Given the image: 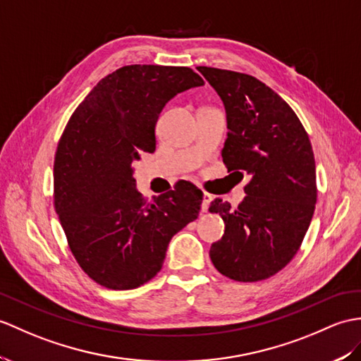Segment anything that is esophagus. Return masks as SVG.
<instances>
[{"label": "esophagus", "instance_id": "esophagus-1", "mask_svg": "<svg viewBox=\"0 0 361 361\" xmlns=\"http://www.w3.org/2000/svg\"><path fill=\"white\" fill-rule=\"evenodd\" d=\"M211 201H212V195L207 194V192H203V203H201V211L207 212L209 206H211Z\"/></svg>", "mask_w": 361, "mask_h": 361}]
</instances>
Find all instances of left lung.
I'll return each mask as SVG.
<instances>
[{
	"instance_id": "1",
	"label": "left lung",
	"mask_w": 361,
	"mask_h": 361,
	"mask_svg": "<svg viewBox=\"0 0 361 361\" xmlns=\"http://www.w3.org/2000/svg\"><path fill=\"white\" fill-rule=\"evenodd\" d=\"M223 99L228 138L221 150L229 172H246V198L235 211L220 198L224 235L209 250L215 269L235 281L266 280L301 246L317 203L315 160L303 124L284 99L246 73L200 66Z\"/></svg>"
}]
</instances>
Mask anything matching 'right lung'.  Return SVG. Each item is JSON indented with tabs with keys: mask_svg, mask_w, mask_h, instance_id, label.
I'll return each instance as SVG.
<instances>
[{
	"mask_svg": "<svg viewBox=\"0 0 361 361\" xmlns=\"http://www.w3.org/2000/svg\"><path fill=\"white\" fill-rule=\"evenodd\" d=\"M203 85L189 67L124 66L90 90L66 126L54 163L55 211L80 267L107 289L152 280L171 238L198 219L197 186L178 181L147 203L132 164L155 150L166 103Z\"/></svg>",
	"mask_w": 361,
	"mask_h": 361,
	"instance_id": "right-lung-1",
	"label": "right lung"
}]
</instances>
